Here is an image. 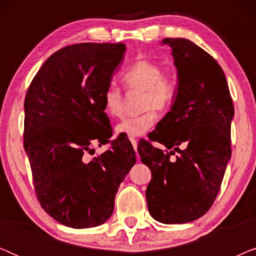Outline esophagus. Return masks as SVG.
I'll return each mask as SVG.
<instances>
[{
	"instance_id": "34e87169",
	"label": "esophagus",
	"mask_w": 256,
	"mask_h": 256,
	"mask_svg": "<svg viewBox=\"0 0 256 256\" xmlns=\"http://www.w3.org/2000/svg\"><path fill=\"white\" fill-rule=\"evenodd\" d=\"M129 140H130V142H132V146H134L135 152H138V142H136V140H135V138H130Z\"/></svg>"
}]
</instances>
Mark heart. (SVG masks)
<instances>
[{
  "instance_id": "1",
  "label": "heart",
  "mask_w": 256,
  "mask_h": 256,
  "mask_svg": "<svg viewBox=\"0 0 256 256\" xmlns=\"http://www.w3.org/2000/svg\"><path fill=\"white\" fill-rule=\"evenodd\" d=\"M122 82L128 90H142L141 108L138 116L128 118L115 127L116 134L129 138L146 135L157 122V110H164L172 104L176 84L169 74L162 73V68L155 62L142 59L134 62L122 76ZM104 112L110 118L124 114V100L121 90L114 86L107 87L102 96Z\"/></svg>"
}]
</instances>
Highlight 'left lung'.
<instances>
[{"label": "left lung", "mask_w": 256, "mask_h": 256, "mask_svg": "<svg viewBox=\"0 0 256 256\" xmlns=\"http://www.w3.org/2000/svg\"><path fill=\"white\" fill-rule=\"evenodd\" d=\"M162 45L171 48L177 86L152 140L174 150L164 152L146 141L138 150L152 170L146 191L150 216L163 224H185L204 216L220 190L232 154L234 106L225 73L212 56L185 38H164Z\"/></svg>", "instance_id": "8db88e82"}]
</instances>
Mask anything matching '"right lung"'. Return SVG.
I'll return each instance as SVG.
<instances>
[{
    "instance_id": "add662e5",
    "label": "right lung",
    "mask_w": 256,
    "mask_h": 256,
    "mask_svg": "<svg viewBox=\"0 0 256 256\" xmlns=\"http://www.w3.org/2000/svg\"><path fill=\"white\" fill-rule=\"evenodd\" d=\"M122 43H82L46 59L24 100V150L42 208L62 225L90 228L114 211L118 186L136 162L132 143L118 138L87 162L93 144L112 136L102 96L124 60Z\"/></svg>"
}]
</instances>
